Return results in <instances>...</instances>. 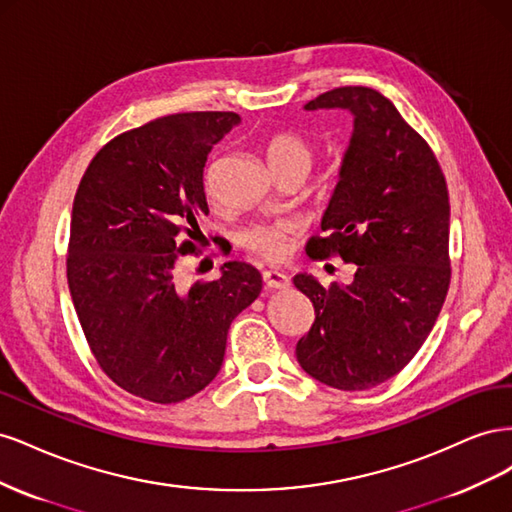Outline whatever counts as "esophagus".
<instances>
[{
  "label": "esophagus",
  "mask_w": 512,
  "mask_h": 512,
  "mask_svg": "<svg viewBox=\"0 0 512 512\" xmlns=\"http://www.w3.org/2000/svg\"><path fill=\"white\" fill-rule=\"evenodd\" d=\"M262 280H265V286L271 288V290H284V288L290 286L288 277L282 271H275V269L262 271Z\"/></svg>",
  "instance_id": "obj_1"
}]
</instances>
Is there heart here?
I'll return each instance as SVG.
<instances>
[{
  "mask_svg": "<svg viewBox=\"0 0 512 512\" xmlns=\"http://www.w3.org/2000/svg\"><path fill=\"white\" fill-rule=\"evenodd\" d=\"M267 162L273 173L284 168H307L312 166L314 153L305 138L294 132H280L269 138L267 143ZM243 245L250 247L252 252L260 254L267 260H282L288 252V226L271 224V226H254L243 232Z\"/></svg>",
  "mask_w": 512,
  "mask_h": 512,
  "instance_id": "b5f03b06",
  "label": "heart"
}]
</instances>
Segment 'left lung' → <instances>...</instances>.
<instances>
[{"mask_svg":"<svg viewBox=\"0 0 512 512\" xmlns=\"http://www.w3.org/2000/svg\"><path fill=\"white\" fill-rule=\"evenodd\" d=\"M303 108L352 117L320 224L329 237L309 241L307 254L337 252L356 273L331 288L294 275L316 312L297 361L333 389L365 391L399 374L438 320L451 282L448 190L429 145L380 91L337 87Z\"/></svg>","mask_w":512,"mask_h":512,"instance_id":"left-lung-1","label":"left lung"}]
</instances>
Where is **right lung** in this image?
Returning a JSON list of instances; mask_svg holds the SVG:
<instances>
[{
    "label": "right lung",
    "mask_w": 512,
    "mask_h": 512,
    "mask_svg": "<svg viewBox=\"0 0 512 512\" xmlns=\"http://www.w3.org/2000/svg\"><path fill=\"white\" fill-rule=\"evenodd\" d=\"M237 113H177L106 143L87 166L70 218L68 286L96 361L123 391L177 404L218 376L230 322L262 288L228 260L183 290L179 258L207 215L203 168Z\"/></svg>",
    "instance_id": "1"
}]
</instances>
